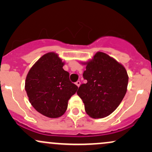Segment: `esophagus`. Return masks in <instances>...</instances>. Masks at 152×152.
I'll return each instance as SVG.
<instances>
[{"instance_id": "esophagus-1", "label": "esophagus", "mask_w": 152, "mask_h": 152, "mask_svg": "<svg viewBox=\"0 0 152 152\" xmlns=\"http://www.w3.org/2000/svg\"><path fill=\"white\" fill-rule=\"evenodd\" d=\"M76 86H77L78 87L80 86V84H81V81H77L76 82Z\"/></svg>"}]
</instances>
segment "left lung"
Listing matches in <instances>:
<instances>
[{
    "instance_id": "8db88e82",
    "label": "left lung",
    "mask_w": 152,
    "mask_h": 152,
    "mask_svg": "<svg viewBox=\"0 0 152 152\" xmlns=\"http://www.w3.org/2000/svg\"><path fill=\"white\" fill-rule=\"evenodd\" d=\"M83 77L87 81L77 94L84 103L85 111L91 118L109 116L121 104L126 93L129 77L125 68L107 54L98 52L85 63Z\"/></svg>"
}]
</instances>
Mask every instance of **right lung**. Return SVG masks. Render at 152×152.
Masks as SVG:
<instances>
[{
  "mask_svg": "<svg viewBox=\"0 0 152 152\" xmlns=\"http://www.w3.org/2000/svg\"><path fill=\"white\" fill-rule=\"evenodd\" d=\"M64 63L53 52L43 55L26 76L25 89L31 105L40 114L58 118L66 112L78 86L69 80Z\"/></svg>",
  "mask_w": 152,
  "mask_h": 152,
  "instance_id": "obj_1",
  "label": "right lung"
}]
</instances>
